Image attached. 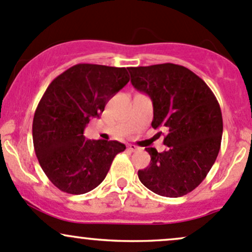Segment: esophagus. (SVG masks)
<instances>
[{"instance_id":"34e87169","label":"esophagus","mask_w":252,"mask_h":252,"mask_svg":"<svg viewBox=\"0 0 252 252\" xmlns=\"http://www.w3.org/2000/svg\"><path fill=\"white\" fill-rule=\"evenodd\" d=\"M128 149L130 152H136V151H139V147L135 145H128Z\"/></svg>"}]
</instances>
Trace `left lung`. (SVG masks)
I'll use <instances>...</instances> for the list:
<instances>
[{
	"label": "left lung",
	"instance_id": "obj_1",
	"mask_svg": "<svg viewBox=\"0 0 252 252\" xmlns=\"http://www.w3.org/2000/svg\"><path fill=\"white\" fill-rule=\"evenodd\" d=\"M131 84L153 104L154 129L167 131L166 151H146L151 164L137 175L151 191L181 197L198 187L220 151L222 116L211 88L183 65L164 63L130 67Z\"/></svg>",
	"mask_w": 252,
	"mask_h": 252
}]
</instances>
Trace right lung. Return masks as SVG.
<instances>
[{"label": "right lung", "instance_id": "add662e5", "mask_svg": "<svg viewBox=\"0 0 252 252\" xmlns=\"http://www.w3.org/2000/svg\"><path fill=\"white\" fill-rule=\"evenodd\" d=\"M129 80L126 68L81 63L46 88L33 117V146L41 168L60 190L73 195L93 190L126 149L118 141L87 140L84 131Z\"/></svg>", "mask_w": 252, "mask_h": 252}]
</instances>
